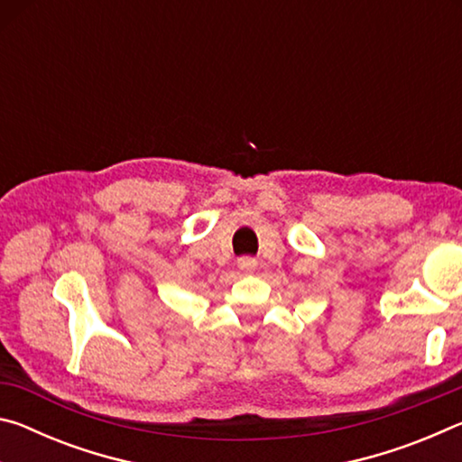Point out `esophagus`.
Wrapping results in <instances>:
<instances>
[{
    "mask_svg": "<svg viewBox=\"0 0 462 462\" xmlns=\"http://www.w3.org/2000/svg\"><path fill=\"white\" fill-rule=\"evenodd\" d=\"M238 269L245 273H253L256 269V259H253V256H240Z\"/></svg>",
    "mask_w": 462,
    "mask_h": 462,
    "instance_id": "obj_1",
    "label": "esophagus"
}]
</instances>
